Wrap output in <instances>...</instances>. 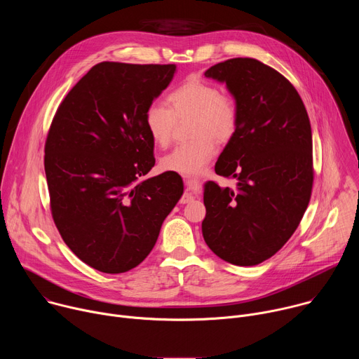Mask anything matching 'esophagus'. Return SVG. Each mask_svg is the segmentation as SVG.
<instances>
[{
  "mask_svg": "<svg viewBox=\"0 0 359 359\" xmlns=\"http://www.w3.org/2000/svg\"><path fill=\"white\" fill-rule=\"evenodd\" d=\"M183 179H184V182H189V177H187V176H183ZM191 200H193V196H191V193L186 191V193H183V196L180 197L179 203H180V204H186V203H190Z\"/></svg>",
  "mask_w": 359,
  "mask_h": 359,
  "instance_id": "34e87169",
  "label": "esophagus"
}]
</instances>
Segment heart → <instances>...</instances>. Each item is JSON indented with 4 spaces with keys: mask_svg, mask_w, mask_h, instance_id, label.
<instances>
[{
    "mask_svg": "<svg viewBox=\"0 0 359 359\" xmlns=\"http://www.w3.org/2000/svg\"><path fill=\"white\" fill-rule=\"evenodd\" d=\"M169 108L153 104L147 108L144 123L150 137L165 147L170 143L177 121L193 116V140L176 146L162 159V168L184 176L198 175L215 155L216 143L226 142L238 126V104L230 92L215 83L189 78L168 96Z\"/></svg>",
    "mask_w": 359,
    "mask_h": 359,
    "instance_id": "1",
    "label": "heart"
}]
</instances>
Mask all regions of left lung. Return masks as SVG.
<instances>
[{"label": "left lung", "mask_w": 359, "mask_h": 359, "mask_svg": "<svg viewBox=\"0 0 359 359\" xmlns=\"http://www.w3.org/2000/svg\"><path fill=\"white\" fill-rule=\"evenodd\" d=\"M204 76L226 82L240 118L215 166L237 184H204L203 237L222 260L257 266L290 240L310 203V118L292 83L254 58L219 62Z\"/></svg>", "instance_id": "left-lung-1"}]
</instances>
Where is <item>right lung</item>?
Here are the masks:
<instances>
[{
    "instance_id": "obj_1",
    "label": "right lung",
    "mask_w": 359,
    "mask_h": 359,
    "mask_svg": "<svg viewBox=\"0 0 359 359\" xmlns=\"http://www.w3.org/2000/svg\"><path fill=\"white\" fill-rule=\"evenodd\" d=\"M176 65L100 62L68 92L45 142L54 223L79 260L119 274L139 266L183 194L175 172L155 166L144 115Z\"/></svg>"
}]
</instances>
